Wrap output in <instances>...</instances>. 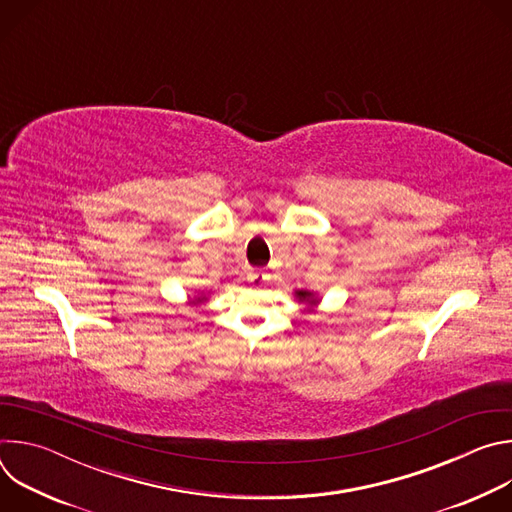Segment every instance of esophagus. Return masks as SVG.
Masks as SVG:
<instances>
[{"label":"esophagus","mask_w":512,"mask_h":512,"mask_svg":"<svg viewBox=\"0 0 512 512\" xmlns=\"http://www.w3.org/2000/svg\"><path fill=\"white\" fill-rule=\"evenodd\" d=\"M267 273L265 271H261V269H251V271H247V281L253 285V287H261L265 281H267Z\"/></svg>","instance_id":"obj_1"}]
</instances>
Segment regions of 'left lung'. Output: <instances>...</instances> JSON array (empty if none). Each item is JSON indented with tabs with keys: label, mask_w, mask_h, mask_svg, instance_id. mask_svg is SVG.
Returning a JSON list of instances; mask_svg holds the SVG:
<instances>
[{
	"label": "left lung",
	"mask_w": 512,
	"mask_h": 512,
	"mask_svg": "<svg viewBox=\"0 0 512 512\" xmlns=\"http://www.w3.org/2000/svg\"><path fill=\"white\" fill-rule=\"evenodd\" d=\"M294 298L306 306L308 312H314L318 306H320V296L316 294V291H310V289H296L294 291Z\"/></svg>",
	"instance_id": "1"
}]
</instances>
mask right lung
<instances>
[{
  "label": "right lung",
  "instance_id": "1",
  "mask_svg": "<svg viewBox=\"0 0 512 512\" xmlns=\"http://www.w3.org/2000/svg\"><path fill=\"white\" fill-rule=\"evenodd\" d=\"M208 302V294H206V291H196V294L194 296H188V306H202V304H206Z\"/></svg>",
  "mask_w": 512,
  "mask_h": 512
}]
</instances>
